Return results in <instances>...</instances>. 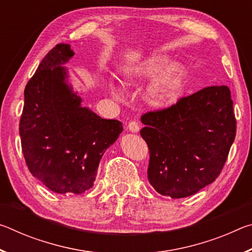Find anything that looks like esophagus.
Instances as JSON below:
<instances>
[{"label":"esophagus","instance_id":"34e87169","mask_svg":"<svg viewBox=\"0 0 252 252\" xmlns=\"http://www.w3.org/2000/svg\"><path fill=\"white\" fill-rule=\"evenodd\" d=\"M127 130L132 132V133H136V132H139V130H140L139 123L136 121L129 122V125H127Z\"/></svg>","mask_w":252,"mask_h":252}]
</instances>
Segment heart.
I'll return each instance as SVG.
<instances>
[{
    "instance_id": "obj_1",
    "label": "heart",
    "mask_w": 252,
    "mask_h": 252,
    "mask_svg": "<svg viewBox=\"0 0 252 252\" xmlns=\"http://www.w3.org/2000/svg\"><path fill=\"white\" fill-rule=\"evenodd\" d=\"M187 76L185 66L162 54L143 59L130 65L126 72L129 82H146L155 79L148 89V99L155 106H165L177 101L185 90ZM112 93L116 96L120 95L117 89H112Z\"/></svg>"
}]
</instances>
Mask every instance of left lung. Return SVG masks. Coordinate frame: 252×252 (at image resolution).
I'll list each match as a JSON object with an SVG mask.
<instances>
[{
	"instance_id": "8db88e82",
	"label": "left lung",
	"mask_w": 252,
	"mask_h": 252,
	"mask_svg": "<svg viewBox=\"0 0 252 252\" xmlns=\"http://www.w3.org/2000/svg\"><path fill=\"white\" fill-rule=\"evenodd\" d=\"M232 105L228 87H208L141 117L148 179L157 192L187 198L216 180L236 136Z\"/></svg>"
}]
</instances>
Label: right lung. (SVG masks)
I'll return each mask as SVG.
<instances>
[{"label":"right lung","instance_id":"add662e5","mask_svg":"<svg viewBox=\"0 0 252 252\" xmlns=\"http://www.w3.org/2000/svg\"><path fill=\"white\" fill-rule=\"evenodd\" d=\"M69 44L55 45L24 90L20 136L30 172L55 193L81 194L93 187L104 152L123 131L88 106L72 87Z\"/></svg>","mask_w":252,"mask_h":252}]
</instances>
